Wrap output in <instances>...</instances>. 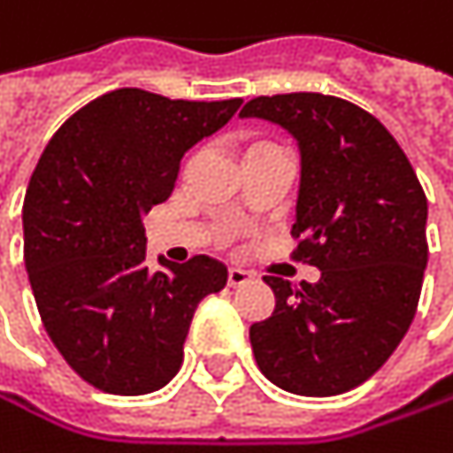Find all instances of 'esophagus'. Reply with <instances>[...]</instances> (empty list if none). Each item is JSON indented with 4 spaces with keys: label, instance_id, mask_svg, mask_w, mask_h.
Masks as SVG:
<instances>
[{
    "label": "esophagus",
    "instance_id": "34e87169",
    "mask_svg": "<svg viewBox=\"0 0 453 453\" xmlns=\"http://www.w3.org/2000/svg\"><path fill=\"white\" fill-rule=\"evenodd\" d=\"M250 279H252L250 271H244V268H228V284H231V287H242V284H247Z\"/></svg>",
    "mask_w": 453,
    "mask_h": 453
}]
</instances>
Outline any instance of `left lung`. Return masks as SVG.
Segmentation results:
<instances>
[{"mask_svg":"<svg viewBox=\"0 0 453 453\" xmlns=\"http://www.w3.org/2000/svg\"><path fill=\"white\" fill-rule=\"evenodd\" d=\"M284 127L300 148L295 257L321 279L265 276L276 311L252 324L260 372L326 398L364 385L409 332L427 268V198L395 137L364 108L321 92L255 97L242 119Z\"/></svg>","mask_w":453,"mask_h":453,"instance_id":"left-lung-1","label":"left lung"}]
</instances>
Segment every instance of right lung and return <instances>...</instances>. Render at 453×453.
<instances>
[{
  "instance_id": "right-lung-1",
  "label": "right lung",
  "mask_w": 453,
  "mask_h": 453,
  "mask_svg": "<svg viewBox=\"0 0 453 453\" xmlns=\"http://www.w3.org/2000/svg\"><path fill=\"white\" fill-rule=\"evenodd\" d=\"M244 100H169L113 89L47 142L23 201V257L42 324L92 388L145 395L182 366L198 303L228 281L222 263L145 265L142 214L169 198L182 156Z\"/></svg>"
}]
</instances>
